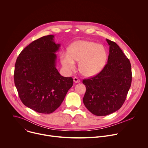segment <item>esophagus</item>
Listing matches in <instances>:
<instances>
[{
    "label": "esophagus",
    "mask_w": 148,
    "mask_h": 148,
    "mask_svg": "<svg viewBox=\"0 0 148 148\" xmlns=\"http://www.w3.org/2000/svg\"><path fill=\"white\" fill-rule=\"evenodd\" d=\"M74 82H75V83H78V82H79L81 81H80V79H79L78 78H77V77H75L74 78Z\"/></svg>",
    "instance_id": "1"
}]
</instances>
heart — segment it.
Returning <instances> with one entry per match:
<instances>
[{"label":"heart","mask_w":148,"mask_h":148,"mask_svg":"<svg viewBox=\"0 0 148 148\" xmlns=\"http://www.w3.org/2000/svg\"><path fill=\"white\" fill-rule=\"evenodd\" d=\"M108 59V52L104 47L92 41H79L73 43L69 53L61 54V64L67 73L75 68V61L80 62L82 74L91 77L98 74L105 67Z\"/></svg>","instance_id":"b5f03b06"}]
</instances>
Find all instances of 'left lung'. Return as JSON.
Segmentation results:
<instances>
[{"label": "left lung", "mask_w": 148, "mask_h": 148, "mask_svg": "<svg viewBox=\"0 0 148 148\" xmlns=\"http://www.w3.org/2000/svg\"><path fill=\"white\" fill-rule=\"evenodd\" d=\"M110 46L107 64L96 75L84 79L83 98L86 107L92 114L105 116L121 108L131 87V65L119 46L107 39Z\"/></svg>", "instance_id": "obj_1"}]
</instances>
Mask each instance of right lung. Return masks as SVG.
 I'll use <instances>...</instances> for the list:
<instances>
[{"label":"right lung","instance_id":"right-lung-1","mask_svg":"<svg viewBox=\"0 0 148 148\" xmlns=\"http://www.w3.org/2000/svg\"><path fill=\"white\" fill-rule=\"evenodd\" d=\"M54 36L38 38L21 52L14 68V81L19 98L28 108L41 114H51L61 105L73 79L60 75L56 68L60 44Z\"/></svg>","mask_w":148,"mask_h":148}]
</instances>
